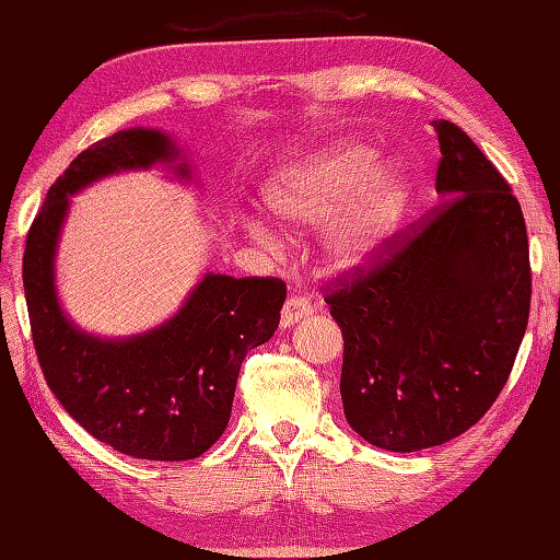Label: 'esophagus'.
I'll return each mask as SVG.
<instances>
[{
	"label": "esophagus",
	"mask_w": 560,
	"mask_h": 560,
	"mask_svg": "<svg viewBox=\"0 0 560 560\" xmlns=\"http://www.w3.org/2000/svg\"><path fill=\"white\" fill-rule=\"evenodd\" d=\"M313 313V305L301 299V295H291V299L283 303L281 308V327L287 330V327H293L295 323H301L303 317H308Z\"/></svg>",
	"instance_id": "1"
}]
</instances>
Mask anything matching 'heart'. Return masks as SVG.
I'll list each match as a JSON object with an SVG mask.
<instances>
[{
  "mask_svg": "<svg viewBox=\"0 0 560 560\" xmlns=\"http://www.w3.org/2000/svg\"><path fill=\"white\" fill-rule=\"evenodd\" d=\"M271 215L287 230L323 225L320 255L335 271H354L386 249L412 206V177L398 160H381L364 140H337L277 174L265 191ZM249 233L271 240L261 221Z\"/></svg>",
  "mask_w": 560,
  "mask_h": 560,
  "instance_id": "heart-1",
  "label": "heart"
}]
</instances>
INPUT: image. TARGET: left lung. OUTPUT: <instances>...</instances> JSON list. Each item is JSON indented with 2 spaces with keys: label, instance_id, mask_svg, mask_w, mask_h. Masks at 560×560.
<instances>
[{
  "label": "left lung",
  "instance_id": "8db88e82",
  "mask_svg": "<svg viewBox=\"0 0 560 560\" xmlns=\"http://www.w3.org/2000/svg\"><path fill=\"white\" fill-rule=\"evenodd\" d=\"M440 136L430 223L325 303L342 330L349 427L386 452H422L474 427L529 320L532 271L520 201L462 128Z\"/></svg>",
  "mask_w": 560,
  "mask_h": 560
}]
</instances>
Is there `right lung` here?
<instances>
[{"instance_id":"add662e5","label":"right lung","mask_w":560,"mask_h":560,"mask_svg":"<svg viewBox=\"0 0 560 560\" xmlns=\"http://www.w3.org/2000/svg\"><path fill=\"white\" fill-rule=\"evenodd\" d=\"M152 167L184 184L194 177L177 140L158 128L118 130L80 152L28 230L24 293L43 376L70 418L126 456L186 462L225 432L240 364L279 327L287 287L206 271L182 308L152 330L98 337L74 325L55 279L70 196L112 174Z\"/></svg>"}]
</instances>
